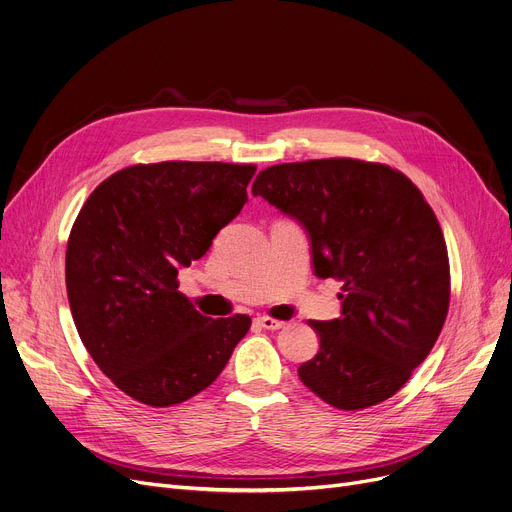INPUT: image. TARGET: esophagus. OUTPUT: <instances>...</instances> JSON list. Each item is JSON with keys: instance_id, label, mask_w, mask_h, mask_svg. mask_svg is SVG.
<instances>
[{"instance_id": "obj_1", "label": "esophagus", "mask_w": 512, "mask_h": 512, "mask_svg": "<svg viewBox=\"0 0 512 512\" xmlns=\"http://www.w3.org/2000/svg\"><path fill=\"white\" fill-rule=\"evenodd\" d=\"M255 321H257V324H259L261 328H265V330H280V328L284 326V321L274 319V317H270V315H261V317H257Z\"/></svg>"}]
</instances>
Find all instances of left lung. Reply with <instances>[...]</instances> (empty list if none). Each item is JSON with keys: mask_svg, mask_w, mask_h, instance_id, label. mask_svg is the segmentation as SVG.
<instances>
[{"mask_svg": "<svg viewBox=\"0 0 512 512\" xmlns=\"http://www.w3.org/2000/svg\"><path fill=\"white\" fill-rule=\"evenodd\" d=\"M253 195L297 218L315 274L342 282V317L309 321L319 351L301 382L340 411L394 396L432 353L450 305L446 240L423 193L386 164L330 157L265 168Z\"/></svg>", "mask_w": 512, "mask_h": 512, "instance_id": "obj_1", "label": "left lung"}]
</instances>
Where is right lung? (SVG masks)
Listing matches in <instances>:
<instances>
[{"mask_svg":"<svg viewBox=\"0 0 512 512\" xmlns=\"http://www.w3.org/2000/svg\"><path fill=\"white\" fill-rule=\"evenodd\" d=\"M257 166L159 161L105 178L78 211L66 290L80 340L124 394L164 409L193 398L226 367L249 315L211 319L178 290L247 201Z\"/></svg>","mask_w":512,"mask_h":512,"instance_id":"obj_1","label":"right lung"}]
</instances>
